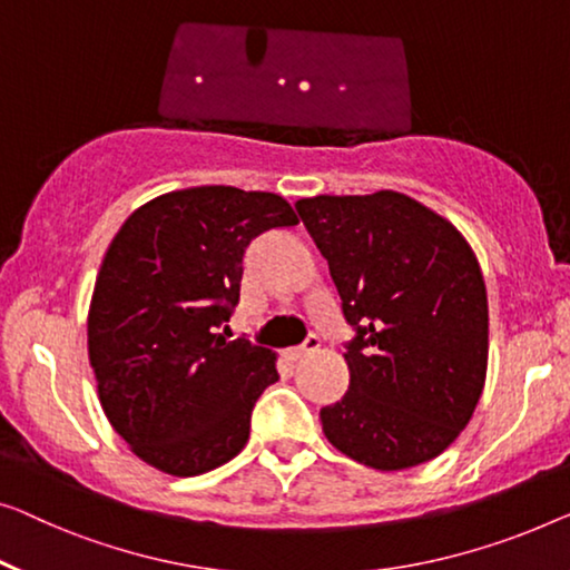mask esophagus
<instances>
[{"label": "esophagus", "mask_w": 570, "mask_h": 570, "mask_svg": "<svg viewBox=\"0 0 570 570\" xmlns=\"http://www.w3.org/2000/svg\"><path fill=\"white\" fill-rule=\"evenodd\" d=\"M320 347V337L314 335V333H309L307 335V340H304L302 345H296V347H288L286 351V358L288 361H299V358H304V355H309V353H314Z\"/></svg>", "instance_id": "1"}]
</instances>
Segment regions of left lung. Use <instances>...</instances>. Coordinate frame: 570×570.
Segmentation results:
<instances>
[{"instance_id": "obj_1", "label": "left lung", "mask_w": 570, "mask_h": 570, "mask_svg": "<svg viewBox=\"0 0 570 570\" xmlns=\"http://www.w3.org/2000/svg\"><path fill=\"white\" fill-rule=\"evenodd\" d=\"M296 212L353 327L351 386L320 410L325 438L379 471L432 461L469 424L487 379V284L471 245L396 191L299 199Z\"/></svg>"}]
</instances>
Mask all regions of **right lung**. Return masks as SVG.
Segmentation results:
<instances>
[{"mask_svg": "<svg viewBox=\"0 0 570 570\" xmlns=\"http://www.w3.org/2000/svg\"><path fill=\"white\" fill-rule=\"evenodd\" d=\"M296 223L278 194L197 186L142 204L115 235L91 296L89 361L109 424L158 471L207 473L248 443L276 358L219 327L240 302L248 245Z\"/></svg>", "mask_w": 570, "mask_h": 570, "instance_id": "obj_1", "label": "right lung"}]
</instances>
